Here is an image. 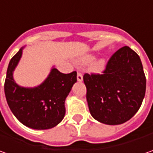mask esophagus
I'll use <instances>...</instances> for the list:
<instances>
[{
	"label": "esophagus",
	"instance_id": "esophagus-1",
	"mask_svg": "<svg viewBox=\"0 0 153 153\" xmlns=\"http://www.w3.org/2000/svg\"><path fill=\"white\" fill-rule=\"evenodd\" d=\"M82 73H80V72H78L77 73V81L78 82H82Z\"/></svg>",
	"mask_w": 153,
	"mask_h": 153
}]
</instances>
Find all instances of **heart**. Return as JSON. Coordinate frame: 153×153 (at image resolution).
<instances>
[{"mask_svg": "<svg viewBox=\"0 0 153 153\" xmlns=\"http://www.w3.org/2000/svg\"><path fill=\"white\" fill-rule=\"evenodd\" d=\"M94 59H95V56L94 54H87V55L82 57L78 60V62L82 65H86V64L91 63L94 60ZM105 64H106V61L105 59H97V60L92 63L91 65H90V70L94 72H101L105 67Z\"/></svg>", "mask_w": 153, "mask_h": 153, "instance_id": "heart-1", "label": "heart"}]
</instances>
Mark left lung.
<instances>
[{
	"label": "left lung",
	"instance_id": "obj_1",
	"mask_svg": "<svg viewBox=\"0 0 153 153\" xmlns=\"http://www.w3.org/2000/svg\"><path fill=\"white\" fill-rule=\"evenodd\" d=\"M87 101L92 117L105 124L128 121L140 107L146 80L139 55L123 47L111 56L103 74L86 73Z\"/></svg>",
	"mask_w": 153,
	"mask_h": 153
}]
</instances>
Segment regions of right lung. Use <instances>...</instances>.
<instances>
[{
  "label": "right lung",
  "mask_w": 153,
  "mask_h": 153,
  "mask_svg": "<svg viewBox=\"0 0 153 153\" xmlns=\"http://www.w3.org/2000/svg\"><path fill=\"white\" fill-rule=\"evenodd\" d=\"M24 48L9 62L5 80V95L12 112L24 125L34 129H48L58 125L65 115V101L76 82V71L64 74L53 67L48 76L35 88L18 85L13 71Z\"/></svg>",
  "instance_id": "1"
}]
</instances>
